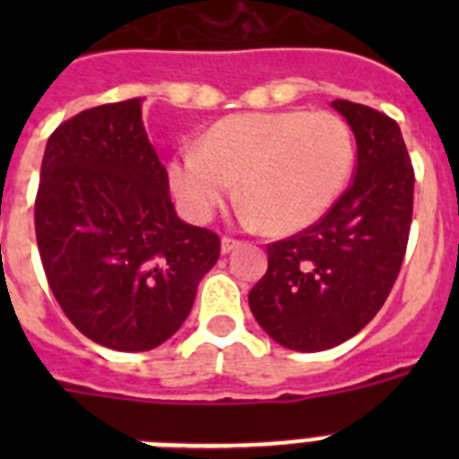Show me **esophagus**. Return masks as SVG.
Masks as SVG:
<instances>
[{"label": "esophagus", "instance_id": "obj_1", "mask_svg": "<svg viewBox=\"0 0 459 459\" xmlns=\"http://www.w3.org/2000/svg\"><path fill=\"white\" fill-rule=\"evenodd\" d=\"M238 246H241V241H237V238H232V237H222V241H221L222 255L232 253V250H237Z\"/></svg>", "mask_w": 459, "mask_h": 459}]
</instances>
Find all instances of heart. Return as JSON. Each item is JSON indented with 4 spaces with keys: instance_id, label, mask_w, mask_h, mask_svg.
Wrapping results in <instances>:
<instances>
[{
    "instance_id": "heart-1",
    "label": "heart",
    "mask_w": 459,
    "mask_h": 459,
    "mask_svg": "<svg viewBox=\"0 0 459 459\" xmlns=\"http://www.w3.org/2000/svg\"><path fill=\"white\" fill-rule=\"evenodd\" d=\"M354 135L333 112H246L216 121L197 149L168 165V181L190 221H209L238 181L243 218L275 234L317 222L354 169Z\"/></svg>"
}]
</instances>
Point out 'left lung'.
<instances>
[{
	"mask_svg": "<svg viewBox=\"0 0 459 459\" xmlns=\"http://www.w3.org/2000/svg\"><path fill=\"white\" fill-rule=\"evenodd\" d=\"M356 137L354 181L303 232L266 246L269 269L250 290L255 319L278 344L324 351L381 310L403 266L413 213V168L400 126L333 100Z\"/></svg>",
	"mask_w": 459,
	"mask_h": 459,
	"instance_id": "8db88e82",
	"label": "left lung"
}]
</instances>
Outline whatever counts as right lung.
I'll use <instances>...</instances> for the list:
<instances>
[{
    "instance_id": "1",
    "label": "right lung",
    "mask_w": 459,
    "mask_h": 459,
    "mask_svg": "<svg viewBox=\"0 0 459 459\" xmlns=\"http://www.w3.org/2000/svg\"><path fill=\"white\" fill-rule=\"evenodd\" d=\"M36 243L48 285L80 333L147 351L181 328L221 257L216 232L181 221L142 99L56 126L40 165Z\"/></svg>"
}]
</instances>
